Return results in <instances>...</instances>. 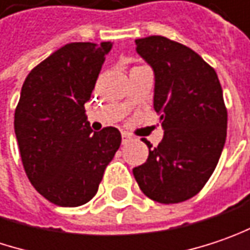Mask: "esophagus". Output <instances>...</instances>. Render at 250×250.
Here are the masks:
<instances>
[{
	"mask_svg": "<svg viewBox=\"0 0 250 250\" xmlns=\"http://www.w3.org/2000/svg\"><path fill=\"white\" fill-rule=\"evenodd\" d=\"M134 138H132V135H129L128 132H122V144L124 145H126L128 142H131Z\"/></svg>",
	"mask_w": 250,
	"mask_h": 250,
	"instance_id": "obj_1",
	"label": "esophagus"
}]
</instances>
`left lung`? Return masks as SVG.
Segmentation results:
<instances>
[{
    "label": "left lung",
    "mask_w": 250,
    "mask_h": 250,
    "mask_svg": "<svg viewBox=\"0 0 250 250\" xmlns=\"http://www.w3.org/2000/svg\"><path fill=\"white\" fill-rule=\"evenodd\" d=\"M155 75L153 108L164 138L132 169L141 190L159 204H179L205 187L226 141L228 112L215 69L190 48L161 35L135 41Z\"/></svg>",
    "instance_id": "8db88e82"
}]
</instances>
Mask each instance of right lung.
<instances>
[{
  "instance_id": "add662e5",
  "label": "right lung",
  "mask_w": 250,
  "mask_h": 250,
  "mask_svg": "<svg viewBox=\"0 0 250 250\" xmlns=\"http://www.w3.org/2000/svg\"><path fill=\"white\" fill-rule=\"evenodd\" d=\"M112 42H71L38 63L25 78L14 116L29 182L54 205L89 202L121 145V132H92L85 115Z\"/></svg>"
}]
</instances>
